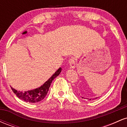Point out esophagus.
<instances>
[{
	"mask_svg": "<svg viewBox=\"0 0 127 127\" xmlns=\"http://www.w3.org/2000/svg\"><path fill=\"white\" fill-rule=\"evenodd\" d=\"M68 63H69L70 67L71 68H75L76 67V62L75 61V59H71L69 60V62H68Z\"/></svg>",
	"mask_w": 127,
	"mask_h": 127,
	"instance_id": "1",
	"label": "esophagus"
}]
</instances>
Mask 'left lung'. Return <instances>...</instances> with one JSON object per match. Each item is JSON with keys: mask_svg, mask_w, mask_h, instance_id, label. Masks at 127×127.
<instances>
[{"mask_svg": "<svg viewBox=\"0 0 127 127\" xmlns=\"http://www.w3.org/2000/svg\"><path fill=\"white\" fill-rule=\"evenodd\" d=\"M82 98H84V97H82ZM97 98V97H96V98H95L96 99V98ZM95 98H94V99H95ZM86 99H88V100H93V99H91V98H86Z\"/></svg>", "mask_w": 127, "mask_h": 127, "instance_id": "1", "label": "left lung"}]
</instances>
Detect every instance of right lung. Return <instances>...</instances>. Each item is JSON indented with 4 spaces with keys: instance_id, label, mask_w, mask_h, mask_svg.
Segmentation results:
<instances>
[{
    "instance_id": "1",
    "label": "right lung",
    "mask_w": 127,
    "mask_h": 127,
    "mask_svg": "<svg viewBox=\"0 0 127 127\" xmlns=\"http://www.w3.org/2000/svg\"><path fill=\"white\" fill-rule=\"evenodd\" d=\"M61 71H62V68L60 67L46 82H45L43 85L37 88L23 92L17 91L12 87H11V89L17 97L23 101L29 103H37L40 101L45 98L47 94L52 81L60 75Z\"/></svg>"
}]
</instances>
